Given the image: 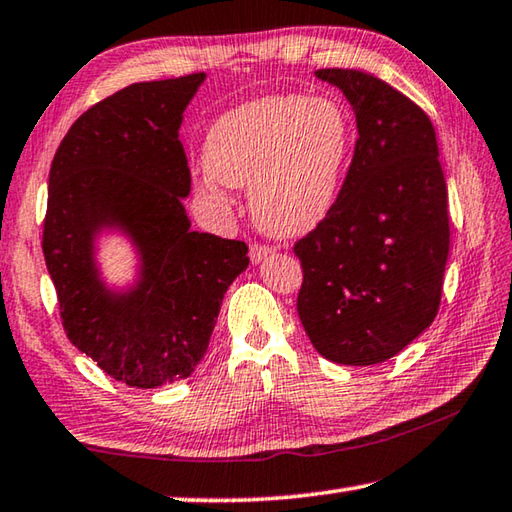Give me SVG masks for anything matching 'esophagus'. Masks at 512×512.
<instances>
[{
    "instance_id": "34e87169",
    "label": "esophagus",
    "mask_w": 512,
    "mask_h": 512,
    "mask_svg": "<svg viewBox=\"0 0 512 512\" xmlns=\"http://www.w3.org/2000/svg\"><path fill=\"white\" fill-rule=\"evenodd\" d=\"M271 253H273V248H268V246H262V244L250 246V259H253V264H262Z\"/></svg>"
}]
</instances>
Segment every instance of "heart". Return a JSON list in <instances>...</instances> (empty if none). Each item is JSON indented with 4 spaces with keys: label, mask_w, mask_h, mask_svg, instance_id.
Returning <instances> with one entry per match:
<instances>
[{
    "label": "heart",
    "mask_w": 512,
    "mask_h": 512,
    "mask_svg": "<svg viewBox=\"0 0 512 512\" xmlns=\"http://www.w3.org/2000/svg\"><path fill=\"white\" fill-rule=\"evenodd\" d=\"M352 142V119L332 97H259L210 126L196 194L225 207L230 187H250V210L268 235H307L339 201Z\"/></svg>",
    "instance_id": "heart-1"
}]
</instances>
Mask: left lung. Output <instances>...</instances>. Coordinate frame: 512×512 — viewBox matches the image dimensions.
<instances>
[{
  "label": "left lung",
  "instance_id": "obj_1",
  "mask_svg": "<svg viewBox=\"0 0 512 512\" xmlns=\"http://www.w3.org/2000/svg\"><path fill=\"white\" fill-rule=\"evenodd\" d=\"M357 117L359 140L334 210L293 246L298 316L343 366L395 357L438 314L449 253L447 185L424 110L363 69H318Z\"/></svg>",
  "mask_w": 512,
  "mask_h": 512
}]
</instances>
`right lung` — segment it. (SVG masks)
Returning a JSON list of instances; mask_svg holds the SVG:
<instances>
[{
    "mask_svg": "<svg viewBox=\"0 0 512 512\" xmlns=\"http://www.w3.org/2000/svg\"><path fill=\"white\" fill-rule=\"evenodd\" d=\"M205 74L133 83L74 121L49 171L42 250L67 339L112 379L155 388L203 361L225 291L250 259L244 241L192 230L178 140ZM119 234L138 264L108 285L98 239Z\"/></svg>",
    "mask_w": 512,
    "mask_h": 512,
    "instance_id": "obj_1",
    "label": "right lung"
}]
</instances>
